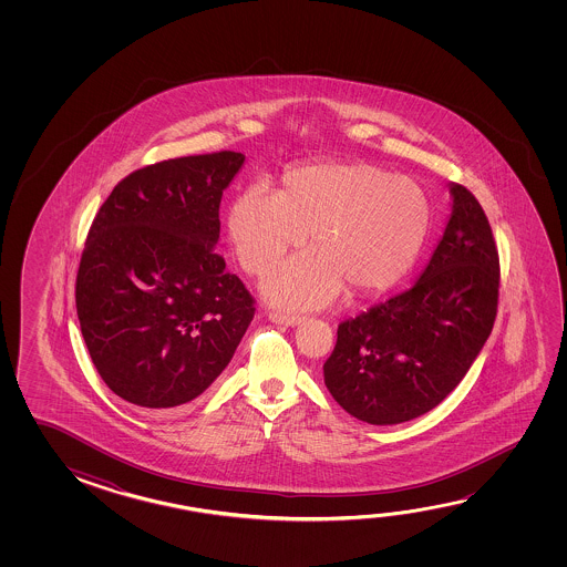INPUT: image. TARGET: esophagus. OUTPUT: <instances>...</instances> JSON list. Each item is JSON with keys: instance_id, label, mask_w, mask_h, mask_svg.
I'll list each match as a JSON object with an SVG mask.
<instances>
[{"instance_id": "esophagus-1", "label": "esophagus", "mask_w": 567, "mask_h": 567, "mask_svg": "<svg viewBox=\"0 0 567 567\" xmlns=\"http://www.w3.org/2000/svg\"><path fill=\"white\" fill-rule=\"evenodd\" d=\"M270 322H275V324L280 326H298L300 322H302V318L300 316L295 315H280V312H272V315L269 316Z\"/></svg>"}]
</instances>
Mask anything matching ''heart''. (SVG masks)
I'll use <instances>...</instances> for the list:
<instances>
[{"label": "heart", "mask_w": 567, "mask_h": 567, "mask_svg": "<svg viewBox=\"0 0 567 567\" xmlns=\"http://www.w3.org/2000/svg\"><path fill=\"white\" fill-rule=\"evenodd\" d=\"M431 229V202L409 177L368 162H316L292 167L279 194L245 189L229 209L235 259L262 279L297 249L302 252L265 285L272 307L310 310L350 297H375L415 265Z\"/></svg>", "instance_id": "b5f03b06"}]
</instances>
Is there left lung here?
I'll return each mask as SVG.
<instances>
[{"mask_svg":"<svg viewBox=\"0 0 567 567\" xmlns=\"http://www.w3.org/2000/svg\"><path fill=\"white\" fill-rule=\"evenodd\" d=\"M415 285L338 326L324 383L352 417L398 425L425 415L471 370L498 307V251L483 207L466 187Z\"/></svg>","mask_w":567,"mask_h":567,"instance_id":"8db88e82","label":"left lung"}]
</instances>
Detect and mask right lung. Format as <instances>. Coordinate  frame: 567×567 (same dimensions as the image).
<instances>
[{
  "label": "right lung",
  "mask_w": 567,
  "mask_h": 567,
  "mask_svg": "<svg viewBox=\"0 0 567 567\" xmlns=\"http://www.w3.org/2000/svg\"><path fill=\"white\" fill-rule=\"evenodd\" d=\"M243 164L239 152H215L142 167L94 217L76 315L94 368L128 403L195 400L251 324V295L215 251L221 197Z\"/></svg>",
  "instance_id": "1"
}]
</instances>
